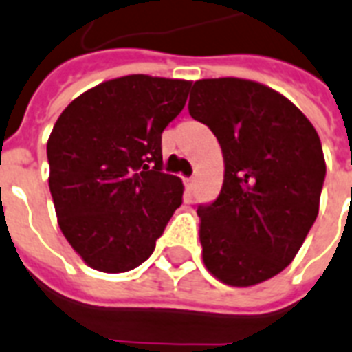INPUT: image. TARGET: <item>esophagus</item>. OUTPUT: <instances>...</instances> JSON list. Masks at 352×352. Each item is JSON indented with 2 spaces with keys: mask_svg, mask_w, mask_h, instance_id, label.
Returning <instances> with one entry per match:
<instances>
[{
  "mask_svg": "<svg viewBox=\"0 0 352 352\" xmlns=\"http://www.w3.org/2000/svg\"><path fill=\"white\" fill-rule=\"evenodd\" d=\"M194 184H196V178H194V176L192 178H187V187H189V189H192Z\"/></svg>",
  "mask_w": 352,
  "mask_h": 352,
  "instance_id": "1",
  "label": "esophagus"
}]
</instances>
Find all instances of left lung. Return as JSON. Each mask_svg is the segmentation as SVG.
<instances>
[{
	"instance_id": "left-lung-1",
	"label": "left lung",
	"mask_w": 352,
	"mask_h": 352,
	"mask_svg": "<svg viewBox=\"0 0 352 352\" xmlns=\"http://www.w3.org/2000/svg\"><path fill=\"white\" fill-rule=\"evenodd\" d=\"M189 114L220 142V196L199 205L207 271L232 287L276 276L294 260L320 209L322 143L294 103L240 78L194 83Z\"/></svg>"
}]
</instances>
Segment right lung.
<instances>
[{
    "label": "right lung",
    "instance_id": "obj_1",
    "mask_svg": "<svg viewBox=\"0 0 352 352\" xmlns=\"http://www.w3.org/2000/svg\"><path fill=\"white\" fill-rule=\"evenodd\" d=\"M192 81L131 74L70 101L47 142L58 223L87 265L127 272L153 254L184 184L162 170V132Z\"/></svg>",
    "mask_w": 352,
    "mask_h": 352
}]
</instances>
